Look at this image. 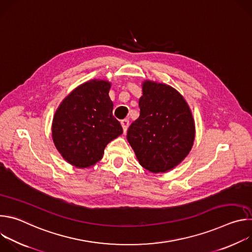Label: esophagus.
<instances>
[{
  "instance_id": "34e87169",
  "label": "esophagus",
  "mask_w": 252,
  "mask_h": 252,
  "mask_svg": "<svg viewBox=\"0 0 252 252\" xmlns=\"http://www.w3.org/2000/svg\"><path fill=\"white\" fill-rule=\"evenodd\" d=\"M121 125H122V126H123L124 132L126 133V130H127L128 125H129V122H128V120H123V121L121 122Z\"/></svg>"
}]
</instances>
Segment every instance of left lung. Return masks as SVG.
I'll use <instances>...</instances> for the list:
<instances>
[{
  "mask_svg": "<svg viewBox=\"0 0 252 252\" xmlns=\"http://www.w3.org/2000/svg\"><path fill=\"white\" fill-rule=\"evenodd\" d=\"M139 117L127 130V141L139 164L154 173L166 172L189 154L195 137L194 120L185 97L172 87L142 83Z\"/></svg>",
  "mask_w": 252,
  "mask_h": 252,
  "instance_id": "8db88e82",
  "label": "left lung"
}]
</instances>
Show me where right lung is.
Returning a JSON list of instances; mask_svg holds the SVG:
<instances>
[{
  "label": "right lung",
  "instance_id": "add662e5",
  "mask_svg": "<svg viewBox=\"0 0 252 252\" xmlns=\"http://www.w3.org/2000/svg\"><path fill=\"white\" fill-rule=\"evenodd\" d=\"M111 87L103 80L86 82L70 92L57 109L52 136L58 152L69 164L79 168L94 165L107 143L123 133L120 122L113 116Z\"/></svg>",
  "mask_w": 252,
  "mask_h": 252
}]
</instances>
